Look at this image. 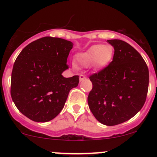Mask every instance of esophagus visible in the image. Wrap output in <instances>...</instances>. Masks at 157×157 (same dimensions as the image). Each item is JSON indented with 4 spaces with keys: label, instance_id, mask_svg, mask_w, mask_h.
Returning <instances> with one entry per match:
<instances>
[{
    "label": "esophagus",
    "instance_id": "esophagus-1",
    "mask_svg": "<svg viewBox=\"0 0 157 157\" xmlns=\"http://www.w3.org/2000/svg\"><path fill=\"white\" fill-rule=\"evenodd\" d=\"M85 79H86V76H85V75H80V81L83 80H85Z\"/></svg>",
    "mask_w": 157,
    "mask_h": 157
}]
</instances>
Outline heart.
<instances>
[{
    "label": "heart",
    "mask_w": 157,
    "mask_h": 157,
    "mask_svg": "<svg viewBox=\"0 0 157 157\" xmlns=\"http://www.w3.org/2000/svg\"><path fill=\"white\" fill-rule=\"evenodd\" d=\"M113 57V49L108 45H94L85 52L77 54L75 63L77 66L89 67L92 65L97 69L104 68Z\"/></svg>",
    "instance_id": "b5f03b06"
}]
</instances>
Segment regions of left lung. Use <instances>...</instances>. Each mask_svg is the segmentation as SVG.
Here are the masks:
<instances>
[{
    "label": "left lung",
    "instance_id": "1",
    "mask_svg": "<svg viewBox=\"0 0 157 157\" xmlns=\"http://www.w3.org/2000/svg\"><path fill=\"white\" fill-rule=\"evenodd\" d=\"M114 48L107 66L89 76L92 89L88 104L99 122L112 126L130 120L146 100L149 72L146 63L134 47L121 40H109Z\"/></svg>",
    "mask_w": 157,
    "mask_h": 157
}]
</instances>
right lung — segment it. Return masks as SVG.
Returning <instances> with one entry per match:
<instances>
[{
    "mask_svg": "<svg viewBox=\"0 0 157 157\" xmlns=\"http://www.w3.org/2000/svg\"><path fill=\"white\" fill-rule=\"evenodd\" d=\"M71 41L44 37L27 45L16 58L11 78V97L17 109L35 122L52 120L64 107L79 76L63 77L68 68Z\"/></svg>",
    "mask_w": 157,
    "mask_h": 157,
    "instance_id": "add662e5",
    "label": "right lung"
}]
</instances>
